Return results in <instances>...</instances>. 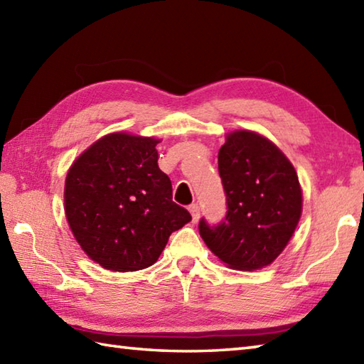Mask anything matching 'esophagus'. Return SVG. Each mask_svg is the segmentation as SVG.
Wrapping results in <instances>:
<instances>
[{"label": "esophagus", "mask_w": 364, "mask_h": 364, "mask_svg": "<svg viewBox=\"0 0 364 364\" xmlns=\"http://www.w3.org/2000/svg\"><path fill=\"white\" fill-rule=\"evenodd\" d=\"M189 213H191V215H192V220L197 222L198 218H200V206H198L197 203H192V205L189 206Z\"/></svg>", "instance_id": "34e87169"}]
</instances>
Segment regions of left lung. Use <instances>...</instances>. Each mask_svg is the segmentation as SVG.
<instances>
[{"instance_id":"8db88e82","label":"left lung","mask_w":364,"mask_h":364,"mask_svg":"<svg viewBox=\"0 0 364 364\" xmlns=\"http://www.w3.org/2000/svg\"><path fill=\"white\" fill-rule=\"evenodd\" d=\"M219 175L227 214L198 231L215 257L231 269L257 270L283 252L301 214L299 176L282 150L258 133L239 129L219 150Z\"/></svg>"}]
</instances>
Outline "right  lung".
Here are the masks:
<instances>
[{
  "label": "right lung",
  "mask_w": 364,
  "mask_h": 364,
  "mask_svg": "<svg viewBox=\"0 0 364 364\" xmlns=\"http://www.w3.org/2000/svg\"><path fill=\"white\" fill-rule=\"evenodd\" d=\"M159 139L112 133L73 162L65 178V215L90 259L114 272L158 261L191 214L172 200L170 178L158 167Z\"/></svg>",
  "instance_id": "right-lung-1"
}]
</instances>
